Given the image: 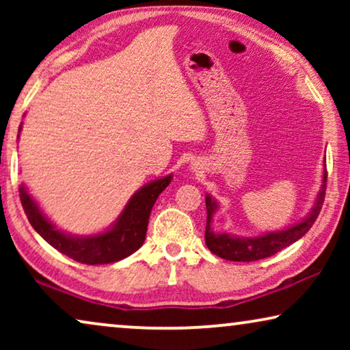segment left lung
Returning <instances> with one entry per match:
<instances>
[{"label":"left lung","mask_w":350,"mask_h":350,"mask_svg":"<svg viewBox=\"0 0 350 350\" xmlns=\"http://www.w3.org/2000/svg\"><path fill=\"white\" fill-rule=\"evenodd\" d=\"M323 178L322 186L315 199V204L310 213L306 217L303 221L295 224V226L282 229V231L266 232L258 237H236L231 234H217L212 229V219L213 215L217 212L218 204L215 202L212 196L207 194L205 198V207H207V226H205V243H207L208 250L215 253V255L223 258L228 261H242L250 262L256 260H262V258L272 256L274 253L284 250L285 247L295 243L298 239L304 236L306 232L312 228V224L317 219L320 210H322L323 199H325V189H327V164H323Z\"/></svg>","instance_id":"obj_1"}]
</instances>
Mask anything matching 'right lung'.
Wrapping results in <instances>:
<instances>
[{"instance_id":"add662e5","label":"right lung","mask_w":350,"mask_h":350,"mask_svg":"<svg viewBox=\"0 0 350 350\" xmlns=\"http://www.w3.org/2000/svg\"><path fill=\"white\" fill-rule=\"evenodd\" d=\"M170 181L172 175H167L143 186L132 196L126 208L108 231L84 237L71 236L57 229L55 224H52L41 212L23 185L18 188V193L28 221L49 245L83 265H108L131 256L143 245L152 205Z\"/></svg>"}]
</instances>
